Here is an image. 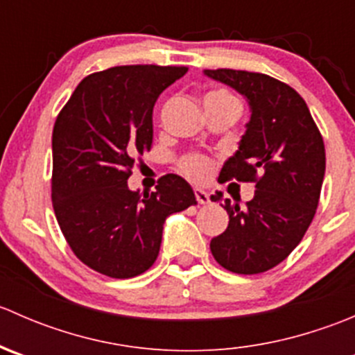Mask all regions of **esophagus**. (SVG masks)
Here are the masks:
<instances>
[{"mask_svg": "<svg viewBox=\"0 0 355 355\" xmlns=\"http://www.w3.org/2000/svg\"><path fill=\"white\" fill-rule=\"evenodd\" d=\"M196 199H198L199 204H207L209 202V194H207L206 191H202V189H196Z\"/></svg>", "mask_w": 355, "mask_h": 355, "instance_id": "1", "label": "esophagus"}]
</instances>
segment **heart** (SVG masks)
<instances>
[{
  "instance_id": "1",
  "label": "heart",
  "mask_w": 355,
  "mask_h": 355,
  "mask_svg": "<svg viewBox=\"0 0 355 355\" xmlns=\"http://www.w3.org/2000/svg\"><path fill=\"white\" fill-rule=\"evenodd\" d=\"M216 94L230 96L225 91L211 92L209 96H216ZM182 170H184V173L187 175V177L194 178V180H206V178L211 175V171H213V163H211L209 157L202 155H194V156H189L187 159H184V163H182Z\"/></svg>"
}]
</instances>
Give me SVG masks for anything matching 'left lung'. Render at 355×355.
Listing matches in <instances>:
<instances>
[{
	"label": "left lung",
	"mask_w": 355,
	"mask_h": 355,
	"mask_svg": "<svg viewBox=\"0 0 355 355\" xmlns=\"http://www.w3.org/2000/svg\"><path fill=\"white\" fill-rule=\"evenodd\" d=\"M204 75L235 89L250 110L239 149L218 180L256 182L245 207L223 192L211 196L230 218L227 230L211 241V252L232 273H263L299 245L313 221L327 166L323 137L306 101L284 82L230 68Z\"/></svg>",
	"instance_id": "obj_1"
}]
</instances>
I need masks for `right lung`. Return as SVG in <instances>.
Listing matches in <instances>:
<instances>
[{"label": "right lung", "mask_w": 355, "mask_h": 355, "mask_svg": "<svg viewBox=\"0 0 355 355\" xmlns=\"http://www.w3.org/2000/svg\"><path fill=\"white\" fill-rule=\"evenodd\" d=\"M185 67L127 65L85 77L53 128L51 199L75 256L98 273L132 278L155 264L170 214L196 204L168 173L156 192L130 191L135 157L153 144V108Z\"/></svg>", "instance_id": "1"}]
</instances>
